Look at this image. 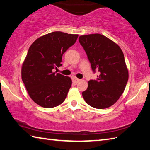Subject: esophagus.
Returning a JSON list of instances; mask_svg holds the SVG:
<instances>
[{"label":"esophagus","mask_w":150,"mask_h":150,"mask_svg":"<svg viewBox=\"0 0 150 150\" xmlns=\"http://www.w3.org/2000/svg\"><path fill=\"white\" fill-rule=\"evenodd\" d=\"M80 80H81V79H78V78H77L76 77H74V76H73V77H72L73 83H74L75 85H77V83H78L79 82Z\"/></svg>","instance_id":"1"}]
</instances>
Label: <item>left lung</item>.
<instances>
[{
    "instance_id": "1",
    "label": "left lung",
    "mask_w": 150,
    "mask_h": 150,
    "mask_svg": "<svg viewBox=\"0 0 150 150\" xmlns=\"http://www.w3.org/2000/svg\"><path fill=\"white\" fill-rule=\"evenodd\" d=\"M79 41L92 70L99 73L97 79L88 81V88L82 93L83 98L93 108L110 107L122 95L128 80L122 51L115 42L100 34L81 35Z\"/></svg>"
}]
</instances>
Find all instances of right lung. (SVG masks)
Segmentation results:
<instances>
[{"label": "right lung", "mask_w": 150, "mask_h": 150, "mask_svg": "<svg viewBox=\"0 0 150 150\" xmlns=\"http://www.w3.org/2000/svg\"><path fill=\"white\" fill-rule=\"evenodd\" d=\"M78 35L51 32L30 45L22 66V79L30 98L42 107H55L67 96L71 79L53 70L62 65L63 54L75 44Z\"/></svg>", "instance_id": "1"}]
</instances>
